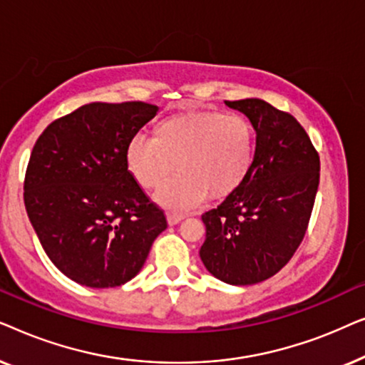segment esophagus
<instances>
[{"label": "esophagus", "instance_id": "1", "mask_svg": "<svg viewBox=\"0 0 365 365\" xmlns=\"http://www.w3.org/2000/svg\"><path fill=\"white\" fill-rule=\"evenodd\" d=\"M184 219V214H179V212H169L168 214V222L171 224V226H174V224L181 222Z\"/></svg>", "mask_w": 365, "mask_h": 365}]
</instances>
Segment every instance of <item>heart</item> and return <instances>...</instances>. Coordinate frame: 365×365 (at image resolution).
<instances>
[{
    "instance_id": "1",
    "label": "heart",
    "mask_w": 365,
    "mask_h": 365,
    "mask_svg": "<svg viewBox=\"0 0 365 365\" xmlns=\"http://www.w3.org/2000/svg\"><path fill=\"white\" fill-rule=\"evenodd\" d=\"M256 156V131L241 114L189 109L163 118L154 138L129 139L126 161L148 191L159 189L178 166L179 174L158 194L174 211H186L206 197L222 199L242 186Z\"/></svg>"
}]
</instances>
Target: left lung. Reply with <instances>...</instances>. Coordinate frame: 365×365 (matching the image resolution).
<instances>
[{
    "instance_id": "obj_1",
    "label": "left lung",
    "mask_w": 365,
    "mask_h": 365,
    "mask_svg": "<svg viewBox=\"0 0 365 365\" xmlns=\"http://www.w3.org/2000/svg\"><path fill=\"white\" fill-rule=\"evenodd\" d=\"M256 129V156L242 186L202 214L199 256L209 272L232 286L277 274L302 242L319 186V153L292 114L262 99L226 101Z\"/></svg>"
}]
</instances>
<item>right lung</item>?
I'll return each mask as SVG.
<instances>
[{
  "instance_id": "1",
  "label": "right lung",
  "mask_w": 365,
  "mask_h": 365,
  "mask_svg": "<svg viewBox=\"0 0 365 365\" xmlns=\"http://www.w3.org/2000/svg\"><path fill=\"white\" fill-rule=\"evenodd\" d=\"M158 106L89 103L58 118L34 144L24 206L51 262L86 287L136 276L166 216L128 169L126 148Z\"/></svg>"
}]
</instances>
